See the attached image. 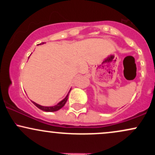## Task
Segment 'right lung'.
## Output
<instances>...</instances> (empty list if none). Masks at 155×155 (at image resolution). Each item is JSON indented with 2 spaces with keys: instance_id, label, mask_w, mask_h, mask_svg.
Masks as SVG:
<instances>
[{
  "instance_id": "obj_1",
  "label": "right lung",
  "mask_w": 155,
  "mask_h": 155,
  "mask_svg": "<svg viewBox=\"0 0 155 155\" xmlns=\"http://www.w3.org/2000/svg\"><path fill=\"white\" fill-rule=\"evenodd\" d=\"M44 44V42L43 43H41L39 44ZM70 92V91H69ZM69 92L68 93V95H66V97H65V98L63 99V100H62L60 102L58 103V104L55 105V106H41V105L39 104H37L36 103L33 102V101H32V103H33V104L35 105L36 107H38V108H40L41 110H42V111H48V112H53V111H58V110H60V108H63L64 106H65V103H66V101L68 100V95H69Z\"/></svg>"
}]
</instances>
